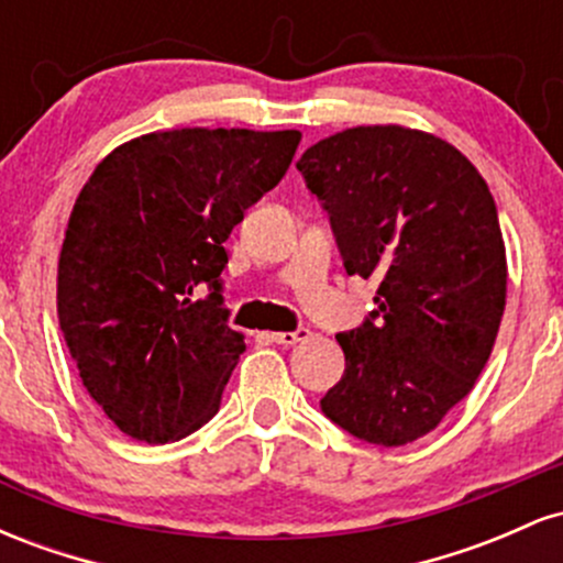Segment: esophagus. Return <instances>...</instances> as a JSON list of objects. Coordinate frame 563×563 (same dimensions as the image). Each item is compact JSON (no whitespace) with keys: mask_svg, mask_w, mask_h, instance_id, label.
<instances>
[{"mask_svg":"<svg viewBox=\"0 0 563 563\" xmlns=\"http://www.w3.org/2000/svg\"><path fill=\"white\" fill-rule=\"evenodd\" d=\"M307 339H309V328H296V331H288V333H269V341H275V344L280 346H294Z\"/></svg>","mask_w":563,"mask_h":563,"instance_id":"1","label":"esophagus"}]
</instances>
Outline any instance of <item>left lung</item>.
<instances>
[{"label": "left lung", "instance_id": "8db88e82", "mask_svg": "<svg viewBox=\"0 0 563 563\" xmlns=\"http://www.w3.org/2000/svg\"><path fill=\"white\" fill-rule=\"evenodd\" d=\"M331 222L346 275L378 277L376 309L339 333L344 376L320 399L363 442H416L474 389L506 309L493 192L450 142L354 126L296 161Z\"/></svg>", "mask_w": 563, "mask_h": 563}]
</instances>
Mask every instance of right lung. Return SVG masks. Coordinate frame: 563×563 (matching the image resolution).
Returning <instances> with one entry per match:
<instances>
[{"instance_id":"1","label":"right lung","mask_w":563,"mask_h":563,"mask_svg":"<svg viewBox=\"0 0 563 563\" xmlns=\"http://www.w3.org/2000/svg\"><path fill=\"white\" fill-rule=\"evenodd\" d=\"M301 134L172 129L97 166L70 211L57 318L81 384L126 437L209 423L245 352L222 296L224 241L286 177Z\"/></svg>"}]
</instances>
